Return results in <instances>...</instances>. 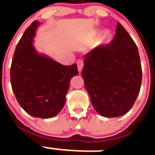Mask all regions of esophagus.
<instances>
[{
  "mask_svg": "<svg viewBox=\"0 0 155 155\" xmlns=\"http://www.w3.org/2000/svg\"><path fill=\"white\" fill-rule=\"evenodd\" d=\"M77 64H78V71H81L83 68V66H84V61L82 59H79L78 60V62H77Z\"/></svg>",
  "mask_w": 155,
  "mask_h": 155,
  "instance_id": "obj_1",
  "label": "esophagus"
}]
</instances>
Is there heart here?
<instances>
[{
  "label": "heart",
  "instance_id": "1",
  "mask_svg": "<svg viewBox=\"0 0 155 155\" xmlns=\"http://www.w3.org/2000/svg\"><path fill=\"white\" fill-rule=\"evenodd\" d=\"M104 35H105L106 37H108V36H109V33H108V32H106Z\"/></svg>",
  "mask_w": 155,
  "mask_h": 155
}]
</instances>
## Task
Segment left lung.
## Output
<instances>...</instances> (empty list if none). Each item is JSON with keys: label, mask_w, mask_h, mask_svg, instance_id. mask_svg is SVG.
<instances>
[{"label": "left lung", "mask_w": 155, "mask_h": 155, "mask_svg": "<svg viewBox=\"0 0 155 155\" xmlns=\"http://www.w3.org/2000/svg\"><path fill=\"white\" fill-rule=\"evenodd\" d=\"M84 58L81 75L93 108L108 118L126 114L142 82L139 51L131 35L118 22L112 42L97 46Z\"/></svg>", "instance_id": "1"}]
</instances>
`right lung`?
I'll return each instance as SVG.
<instances>
[{"label":"right lung","instance_id":"1","mask_svg":"<svg viewBox=\"0 0 155 155\" xmlns=\"http://www.w3.org/2000/svg\"><path fill=\"white\" fill-rule=\"evenodd\" d=\"M39 24L35 20L16 45L10 70L12 89L23 109L34 117L51 118L66 103L70 79L78 75L77 64L64 66L37 54L33 38Z\"/></svg>","mask_w":155,"mask_h":155}]
</instances>
